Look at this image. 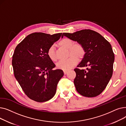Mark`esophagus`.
Masks as SVG:
<instances>
[{"label": "esophagus", "mask_w": 126, "mask_h": 126, "mask_svg": "<svg viewBox=\"0 0 126 126\" xmlns=\"http://www.w3.org/2000/svg\"><path fill=\"white\" fill-rule=\"evenodd\" d=\"M63 71H64V75H66V74L67 73V72H68V70H64Z\"/></svg>", "instance_id": "34e87169"}]
</instances>
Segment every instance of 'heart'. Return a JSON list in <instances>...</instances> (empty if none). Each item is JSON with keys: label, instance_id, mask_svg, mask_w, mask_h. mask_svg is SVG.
Masks as SVG:
<instances>
[{"label": "heart", "instance_id": "b5f03b06", "mask_svg": "<svg viewBox=\"0 0 126 126\" xmlns=\"http://www.w3.org/2000/svg\"><path fill=\"white\" fill-rule=\"evenodd\" d=\"M59 44L61 47L68 50V57L69 58L59 62L57 64V67L63 70H68L76 65L79 59H82L85 55V49L83 46L79 43H74V41L67 38H65L59 42ZM47 54L49 58L52 61H56V57L54 46L52 45L48 48Z\"/></svg>", "mask_w": 126, "mask_h": 126}]
</instances>
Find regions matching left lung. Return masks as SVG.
Wrapping results in <instances>:
<instances>
[{"label": "left lung", "mask_w": 126, "mask_h": 126, "mask_svg": "<svg viewBox=\"0 0 126 126\" xmlns=\"http://www.w3.org/2000/svg\"><path fill=\"white\" fill-rule=\"evenodd\" d=\"M72 40L81 43L85 54L77 67L89 66L87 70L75 68L74 84L81 95L89 97L100 94L113 74L114 54L110 43L96 32L85 29L72 33H63Z\"/></svg>", "instance_id": "1"}]
</instances>
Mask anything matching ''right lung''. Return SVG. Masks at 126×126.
Masks as SVG:
<instances>
[{"label":"right lung","instance_id":"add662e5","mask_svg":"<svg viewBox=\"0 0 126 126\" xmlns=\"http://www.w3.org/2000/svg\"><path fill=\"white\" fill-rule=\"evenodd\" d=\"M62 34L32 33L15 49L12 57L14 76L25 94L32 100L46 102L56 94L57 84L64 74L61 69L52 70L55 65L47 51Z\"/></svg>","mask_w":126,"mask_h":126}]
</instances>
